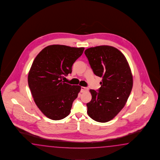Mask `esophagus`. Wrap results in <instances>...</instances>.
Wrapping results in <instances>:
<instances>
[{
    "label": "esophagus",
    "instance_id": "obj_1",
    "mask_svg": "<svg viewBox=\"0 0 160 160\" xmlns=\"http://www.w3.org/2000/svg\"><path fill=\"white\" fill-rule=\"evenodd\" d=\"M87 90H88V88H86V87H81V92H86V91H87Z\"/></svg>",
    "mask_w": 160,
    "mask_h": 160
}]
</instances>
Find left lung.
Segmentation results:
<instances>
[{"label":"left lung","instance_id":"left-lung-1","mask_svg":"<svg viewBox=\"0 0 160 160\" xmlns=\"http://www.w3.org/2000/svg\"><path fill=\"white\" fill-rule=\"evenodd\" d=\"M95 75L102 78L98 92L90 89L92 99L87 104L93 120L104 123L122 110L132 91V71L123 54L113 46L90 48L84 52Z\"/></svg>","mask_w":160,"mask_h":160}]
</instances>
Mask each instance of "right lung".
Instances as JSON below:
<instances>
[{
	"mask_svg": "<svg viewBox=\"0 0 160 160\" xmlns=\"http://www.w3.org/2000/svg\"><path fill=\"white\" fill-rule=\"evenodd\" d=\"M84 48L53 45L43 49L35 58L28 72V84L34 100L46 117L64 119L71 112L72 103L81 87L64 82L72 67Z\"/></svg>",
	"mask_w": 160,
	"mask_h": 160,
	"instance_id": "add662e5",
	"label": "right lung"
}]
</instances>
